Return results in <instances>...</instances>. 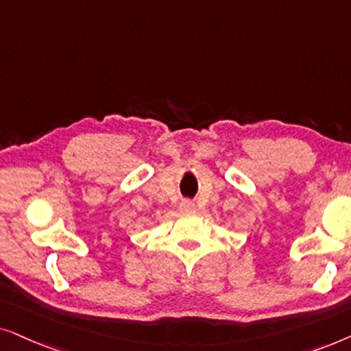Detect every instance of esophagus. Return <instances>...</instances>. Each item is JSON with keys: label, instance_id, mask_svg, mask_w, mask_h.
I'll use <instances>...</instances> for the list:
<instances>
[{"label": "esophagus", "instance_id": "esophagus-1", "mask_svg": "<svg viewBox=\"0 0 351 351\" xmlns=\"http://www.w3.org/2000/svg\"><path fill=\"white\" fill-rule=\"evenodd\" d=\"M194 210H195V205L194 202H191V200H183V202H181V212L193 213Z\"/></svg>", "mask_w": 351, "mask_h": 351}]
</instances>
